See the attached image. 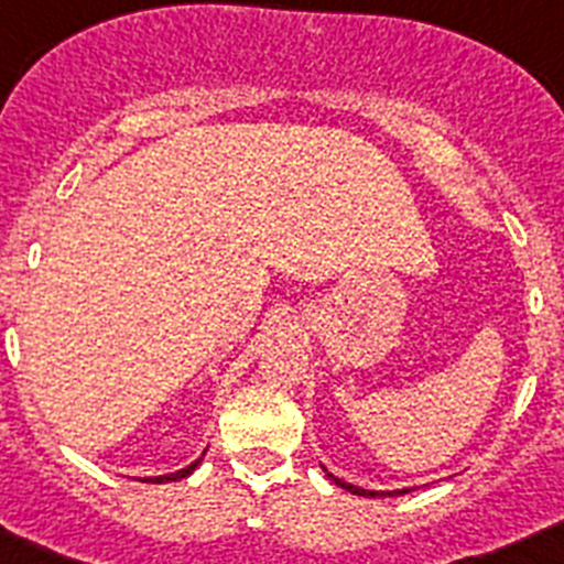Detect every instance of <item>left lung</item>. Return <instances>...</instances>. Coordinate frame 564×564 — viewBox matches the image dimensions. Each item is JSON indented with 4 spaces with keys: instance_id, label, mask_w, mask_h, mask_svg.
I'll list each match as a JSON object with an SVG mask.
<instances>
[{
    "instance_id": "obj_1",
    "label": "left lung",
    "mask_w": 564,
    "mask_h": 564,
    "mask_svg": "<svg viewBox=\"0 0 564 564\" xmlns=\"http://www.w3.org/2000/svg\"><path fill=\"white\" fill-rule=\"evenodd\" d=\"M325 471H327V468H325ZM327 477H330V480L336 482V486L347 488L350 495H358V497H392V495H406V491H410V488H398V491H367V488H358V486H350V482L338 480V477H333L330 471H327Z\"/></svg>"
}]
</instances>
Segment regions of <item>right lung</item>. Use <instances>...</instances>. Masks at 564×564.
I'll list each match as a JSON object with an SVG mask.
<instances>
[{"label": "right lung", "instance_id": "right-lung-1", "mask_svg": "<svg viewBox=\"0 0 564 564\" xmlns=\"http://www.w3.org/2000/svg\"><path fill=\"white\" fill-rule=\"evenodd\" d=\"M200 460H203V457H200ZM200 460H194V463H192V466L181 468V471H172V475L154 477V480H152V477H147V480H143V482H174V480H183V477H188V475H192V471H194V468L200 466Z\"/></svg>", "mask_w": 564, "mask_h": 564}]
</instances>
